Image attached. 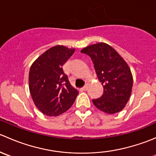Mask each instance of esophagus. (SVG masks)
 I'll list each match as a JSON object with an SVG mask.
<instances>
[{"instance_id":"34e87169","label":"esophagus","mask_w":156,"mask_h":156,"mask_svg":"<svg viewBox=\"0 0 156 156\" xmlns=\"http://www.w3.org/2000/svg\"><path fill=\"white\" fill-rule=\"evenodd\" d=\"M82 90H84V91H86V90H87V85L84 86V87L82 88Z\"/></svg>"}]
</instances>
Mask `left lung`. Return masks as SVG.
Instances as JSON below:
<instances>
[{
  "label": "left lung",
  "instance_id": "left-lung-1",
  "mask_svg": "<svg viewBox=\"0 0 156 156\" xmlns=\"http://www.w3.org/2000/svg\"><path fill=\"white\" fill-rule=\"evenodd\" d=\"M81 52L90 56L103 87L102 97L93 100L94 106L107 114L122 111L133 87V75L127 62L115 49L103 42L89 45Z\"/></svg>",
  "mask_w": 156,
  "mask_h": 156
}]
</instances>
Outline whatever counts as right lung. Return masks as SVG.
<instances>
[{"label":"right lung","mask_w":156,"mask_h":156,"mask_svg":"<svg viewBox=\"0 0 156 156\" xmlns=\"http://www.w3.org/2000/svg\"><path fill=\"white\" fill-rule=\"evenodd\" d=\"M75 48L62 45L52 47L31 66L29 87L36 107L44 115L58 116L75 102L78 91L69 82L62 66L72 56Z\"/></svg>","instance_id":"1"}]
</instances>
